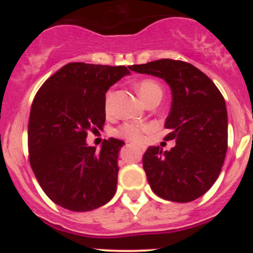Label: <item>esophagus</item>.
I'll return each mask as SVG.
<instances>
[{"label": "esophagus", "instance_id": "34e87169", "mask_svg": "<svg viewBox=\"0 0 253 253\" xmlns=\"http://www.w3.org/2000/svg\"><path fill=\"white\" fill-rule=\"evenodd\" d=\"M128 145H133V144H132V143H129V144H128ZM140 149H141V150H143V151H144V147H143V146H140Z\"/></svg>", "mask_w": 253, "mask_h": 253}]
</instances>
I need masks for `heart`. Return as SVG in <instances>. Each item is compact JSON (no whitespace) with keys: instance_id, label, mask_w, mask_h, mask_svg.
Listing matches in <instances>:
<instances>
[{"instance_id":"heart-1","label":"heart","mask_w":253,"mask_h":253,"mask_svg":"<svg viewBox=\"0 0 253 253\" xmlns=\"http://www.w3.org/2000/svg\"><path fill=\"white\" fill-rule=\"evenodd\" d=\"M139 96L145 103L153 97H162L163 95V90L162 86L159 85L156 81L153 80H143L138 83L136 85ZM113 91L109 90L106 95V101H104V107H106V112L110 110V103H112ZM151 127L149 125H135V124H125L117 129V135L123 136V138L129 139V140L140 141L143 139V133L150 130Z\"/></svg>"}]
</instances>
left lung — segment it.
Here are the masks:
<instances>
[{"mask_svg":"<svg viewBox=\"0 0 253 253\" xmlns=\"http://www.w3.org/2000/svg\"><path fill=\"white\" fill-rule=\"evenodd\" d=\"M132 71L164 80L172 103L164 140L170 151L150 146L143 168L156 195L173 202H190L211 189L227 152V109L220 90L207 75L182 60L159 59L129 66Z\"/></svg>","mask_w":253,"mask_h":253,"instance_id":"8db88e82","label":"left lung"}]
</instances>
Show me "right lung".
I'll list each match as a JSON object with an SVG mask.
<instances>
[{"label": "right lung", "instance_id": "right-lung-1", "mask_svg": "<svg viewBox=\"0 0 253 253\" xmlns=\"http://www.w3.org/2000/svg\"><path fill=\"white\" fill-rule=\"evenodd\" d=\"M126 66L69 63L38 90L28 123L30 163L40 187L60 207L96 210L112 200L118 184L123 140L109 138L101 150L88 146L89 130L106 121V92Z\"/></svg>", "mask_w": 253, "mask_h": 253}]
</instances>
